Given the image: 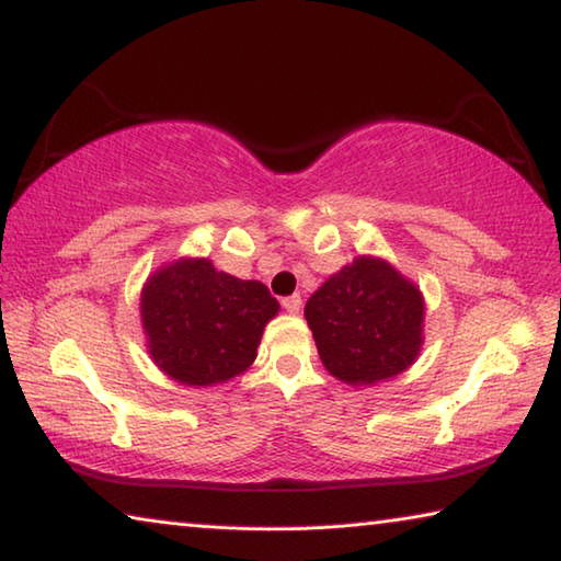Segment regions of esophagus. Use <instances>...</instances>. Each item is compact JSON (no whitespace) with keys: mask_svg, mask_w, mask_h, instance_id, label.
Listing matches in <instances>:
<instances>
[{"mask_svg":"<svg viewBox=\"0 0 561 561\" xmlns=\"http://www.w3.org/2000/svg\"><path fill=\"white\" fill-rule=\"evenodd\" d=\"M282 307L287 309L289 314H299V311H301V297H299V294H291V297H287V299L282 301Z\"/></svg>","mask_w":561,"mask_h":561,"instance_id":"1","label":"esophagus"}]
</instances>
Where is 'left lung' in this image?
<instances>
[{"label": "left lung", "instance_id": "left-lung-1", "mask_svg": "<svg viewBox=\"0 0 561 561\" xmlns=\"http://www.w3.org/2000/svg\"><path fill=\"white\" fill-rule=\"evenodd\" d=\"M304 317L327 371L348 386H376L415 364L423 348V291L391 262L358 257L311 294Z\"/></svg>", "mask_w": 561, "mask_h": 561}]
</instances>
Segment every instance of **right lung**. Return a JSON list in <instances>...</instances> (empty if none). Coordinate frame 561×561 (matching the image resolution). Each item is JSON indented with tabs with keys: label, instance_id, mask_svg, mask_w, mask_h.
<instances>
[{
	"label": "right lung",
	"instance_id": "obj_1",
	"mask_svg": "<svg viewBox=\"0 0 561 561\" xmlns=\"http://www.w3.org/2000/svg\"><path fill=\"white\" fill-rule=\"evenodd\" d=\"M279 301L262 282L237 279L207 257L165 262L140 289V324L153 364L183 386H215L257 358Z\"/></svg>",
	"mask_w": 561,
	"mask_h": 561
}]
</instances>
